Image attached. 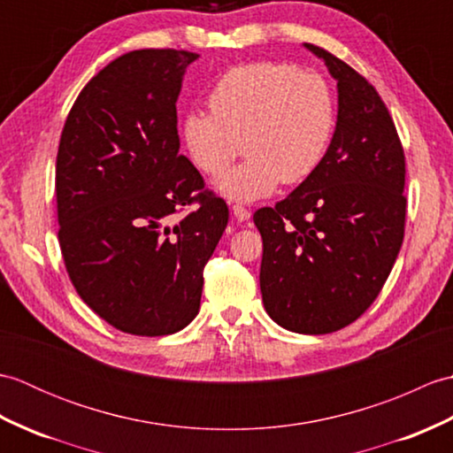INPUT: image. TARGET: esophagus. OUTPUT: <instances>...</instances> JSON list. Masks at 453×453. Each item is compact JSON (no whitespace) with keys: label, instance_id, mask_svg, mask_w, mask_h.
Here are the masks:
<instances>
[{"label":"esophagus","instance_id":"esophagus-1","mask_svg":"<svg viewBox=\"0 0 453 453\" xmlns=\"http://www.w3.org/2000/svg\"><path fill=\"white\" fill-rule=\"evenodd\" d=\"M232 210H234V216L237 218V221H245V219L251 218V214H249V210L245 206H242V204H234Z\"/></svg>","mask_w":453,"mask_h":453}]
</instances>
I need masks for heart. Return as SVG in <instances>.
Masks as SVG:
<instances>
[{
  "label": "heart",
  "instance_id": "b5f03b06",
  "mask_svg": "<svg viewBox=\"0 0 453 453\" xmlns=\"http://www.w3.org/2000/svg\"><path fill=\"white\" fill-rule=\"evenodd\" d=\"M208 109L182 117V146L200 173L218 177L242 140L247 157L218 182L221 195L239 202L268 196L280 180H305L323 161L334 128L329 81L286 62L232 67L210 89Z\"/></svg>",
  "mask_w": 453,
  "mask_h": 453
}]
</instances>
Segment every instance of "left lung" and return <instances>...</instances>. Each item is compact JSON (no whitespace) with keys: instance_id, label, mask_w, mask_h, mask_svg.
<instances>
[{"instance_id":"1","label":"left lung","mask_w":453,"mask_h":453,"mask_svg":"<svg viewBox=\"0 0 453 453\" xmlns=\"http://www.w3.org/2000/svg\"><path fill=\"white\" fill-rule=\"evenodd\" d=\"M339 88L336 130L300 187L253 221L266 313L288 331H339L380 296L405 235V151L373 85L325 48Z\"/></svg>"}]
</instances>
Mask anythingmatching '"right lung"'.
<instances>
[{
  "instance_id": "1",
  "label": "right lung",
  "mask_w": 453,
  "mask_h": 453,
  "mask_svg": "<svg viewBox=\"0 0 453 453\" xmlns=\"http://www.w3.org/2000/svg\"><path fill=\"white\" fill-rule=\"evenodd\" d=\"M198 54L132 50L85 85L56 157L58 242L81 300L114 329L173 334L200 310L229 210L179 153L177 97Z\"/></svg>"
}]
</instances>
